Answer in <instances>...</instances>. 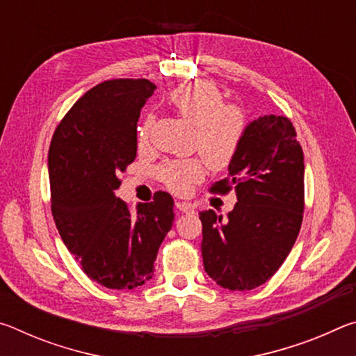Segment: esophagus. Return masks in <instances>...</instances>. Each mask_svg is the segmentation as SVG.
<instances>
[{
  "label": "esophagus",
  "instance_id": "34e87169",
  "mask_svg": "<svg viewBox=\"0 0 356 356\" xmlns=\"http://www.w3.org/2000/svg\"><path fill=\"white\" fill-rule=\"evenodd\" d=\"M176 209L179 210V212H182V213H193V212H195V207H193L191 204H188V202L177 201L176 202Z\"/></svg>",
  "mask_w": 356,
  "mask_h": 356
}]
</instances>
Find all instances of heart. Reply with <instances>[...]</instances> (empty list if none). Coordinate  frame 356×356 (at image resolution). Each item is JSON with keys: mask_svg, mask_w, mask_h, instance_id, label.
Instances as JSON below:
<instances>
[{"mask_svg": "<svg viewBox=\"0 0 356 356\" xmlns=\"http://www.w3.org/2000/svg\"><path fill=\"white\" fill-rule=\"evenodd\" d=\"M168 102L186 122L195 125V147L213 170H222L236 159L246 134V118L237 105L225 104V94L210 81L180 84L168 94ZM154 116L149 114L138 129V140L146 143ZM200 160L171 161L161 168V179L174 193L188 191L202 177Z\"/></svg>", "mask_w": 356, "mask_h": 356, "instance_id": "1", "label": "heart"}]
</instances>
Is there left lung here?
<instances>
[{
  "label": "left lung",
  "instance_id": "left-lung-1",
  "mask_svg": "<svg viewBox=\"0 0 356 356\" xmlns=\"http://www.w3.org/2000/svg\"><path fill=\"white\" fill-rule=\"evenodd\" d=\"M227 171L210 188L236 191L227 218L200 212L204 268L221 287L251 291L278 272L303 220L305 159L291 120L268 114L246 125Z\"/></svg>",
  "mask_w": 356,
  "mask_h": 356
}]
</instances>
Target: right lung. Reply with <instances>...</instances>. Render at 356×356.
<instances>
[{
  "label": "right lung",
  "mask_w": 356,
  "mask_h": 356,
  "mask_svg": "<svg viewBox=\"0 0 356 356\" xmlns=\"http://www.w3.org/2000/svg\"><path fill=\"white\" fill-rule=\"evenodd\" d=\"M156 86L119 78L97 84L65 114L51 138V213L64 245L92 281L129 291L154 275L156 252L172 227L166 191L136 210L116 196L119 174L136 159V124Z\"/></svg>",
  "instance_id": "add662e5"
}]
</instances>
